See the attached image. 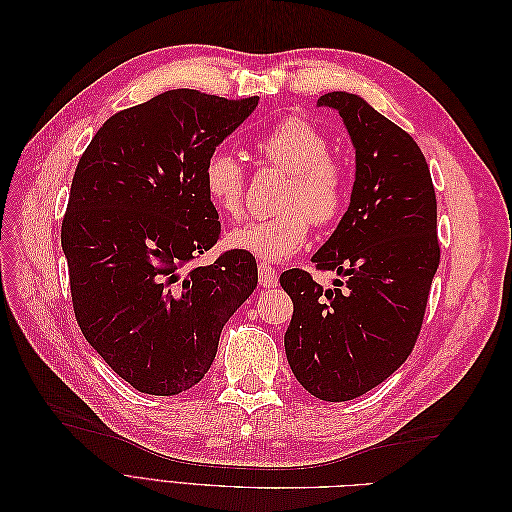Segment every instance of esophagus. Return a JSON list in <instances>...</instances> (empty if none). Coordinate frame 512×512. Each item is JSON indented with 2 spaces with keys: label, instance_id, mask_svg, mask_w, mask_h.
I'll use <instances>...</instances> for the list:
<instances>
[{
  "label": "esophagus",
  "instance_id": "34e87169",
  "mask_svg": "<svg viewBox=\"0 0 512 512\" xmlns=\"http://www.w3.org/2000/svg\"><path fill=\"white\" fill-rule=\"evenodd\" d=\"M258 282L262 288L277 286V271L275 267L269 265V262H260L258 265Z\"/></svg>",
  "mask_w": 512,
  "mask_h": 512
}]
</instances>
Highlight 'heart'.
Segmentation results:
<instances>
[{"label": "heart", "mask_w": 512, "mask_h": 512, "mask_svg": "<svg viewBox=\"0 0 512 512\" xmlns=\"http://www.w3.org/2000/svg\"><path fill=\"white\" fill-rule=\"evenodd\" d=\"M262 160L284 168L290 181L280 196L282 211L245 224L228 235V245L260 260H286L297 254L312 232V222L331 228L342 220L350 198L346 168L331 156V141L303 117H286L256 143ZM205 192L215 211L239 220L245 209L247 179L243 164L228 151H213L203 168Z\"/></svg>", "instance_id": "obj_1"}]
</instances>
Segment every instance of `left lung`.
Returning <instances> with one entry per match:
<instances>
[{
    "label": "left lung",
    "mask_w": 512,
    "mask_h": 512,
    "mask_svg": "<svg viewBox=\"0 0 512 512\" xmlns=\"http://www.w3.org/2000/svg\"><path fill=\"white\" fill-rule=\"evenodd\" d=\"M344 119L356 149L350 207L314 254L342 280L324 288L303 269L280 275L294 312L284 335L292 374L322 401H348L408 359L440 265L438 205L421 147L363 98H318Z\"/></svg>",
    "instance_id": "1"
}]
</instances>
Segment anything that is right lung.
I'll use <instances>...</instances> for the list:
<instances>
[{"instance_id": "obj_1", "label": "right lung", "mask_w": 512, "mask_h": 512, "mask_svg": "<svg viewBox=\"0 0 512 512\" xmlns=\"http://www.w3.org/2000/svg\"><path fill=\"white\" fill-rule=\"evenodd\" d=\"M258 98L173 89L108 117L76 164L61 247L76 322L115 374L179 395L209 371L228 318L258 284L252 254L220 239L203 168Z\"/></svg>"}]
</instances>
